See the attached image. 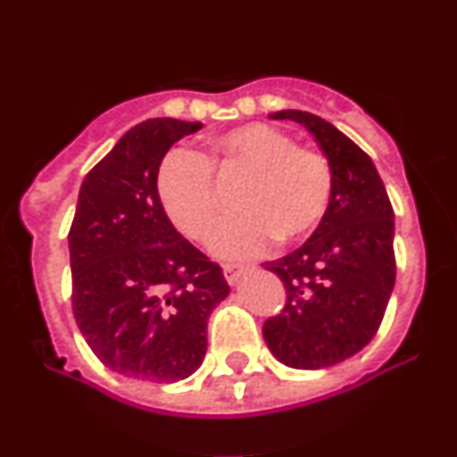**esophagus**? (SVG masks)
Listing matches in <instances>:
<instances>
[{
	"label": "esophagus",
	"instance_id": "obj_1",
	"mask_svg": "<svg viewBox=\"0 0 457 457\" xmlns=\"http://www.w3.org/2000/svg\"><path fill=\"white\" fill-rule=\"evenodd\" d=\"M247 270H249V265H233V263L224 265L226 281H228V284H237V278H240V274L247 272Z\"/></svg>",
	"mask_w": 457,
	"mask_h": 457
}]
</instances>
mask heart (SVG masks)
<instances>
[{"instance_id":"b5f03b06","label":"heart","mask_w":457,"mask_h":457,"mask_svg":"<svg viewBox=\"0 0 457 457\" xmlns=\"http://www.w3.org/2000/svg\"><path fill=\"white\" fill-rule=\"evenodd\" d=\"M212 167L221 176H249L237 196V208L247 212L221 221L210 242L226 258L261 253L274 236L281 242L309 236L332 201L334 173L320 151L297 146L277 125H240L217 137L208 157L173 148L157 169V199L189 240H205L217 220Z\"/></svg>"}]
</instances>
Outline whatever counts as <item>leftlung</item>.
<instances>
[{"label":"left lung","instance_id":"1","mask_svg":"<svg viewBox=\"0 0 457 457\" xmlns=\"http://www.w3.org/2000/svg\"><path fill=\"white\" fill-rule=\"evenodd\" d=\"M270 119L304 125L329 160L332 201L313 236L265 270L284 281L286 306L268 318L270 353L290 369H325L369 345L395 284L394 208L373 160L332 123L300 109Z\"/></svg>","mask_w":457,"mask_h":457}]
</instances>
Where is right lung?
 Returning a JSON list of instances; mask_svg holds the SVG:
<instances>
[{
	"label": "right lung",
	"instance_id": "add662e5",
	"mask_svg": "<svg viewBox=\"0 0 457 457\" xmlns=\"http://www.w3.org/2000/svg\"><path fill=\"white\" fill-rule=\"evenodd\" d=\"M201 123L148 119L87 173L68 233L72 313L114 373L179 382L199 369L208 318L228 295L221 268L185 240L157 199L169 148Z\"/></svg>",
	"mask_w": 457,
	"mask_h": 457
}]
</instances>
